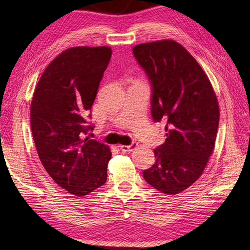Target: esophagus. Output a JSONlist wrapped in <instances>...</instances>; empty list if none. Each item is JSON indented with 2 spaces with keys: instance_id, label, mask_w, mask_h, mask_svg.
<instances>
[{
  "instance_id": "obj_1",
  "label": "esophagus",
  "mask_w": 250,
  "mask_h": 250,
  "mask_svg": "<svg viewBox=\"0 0 250 250\" xmlns=\"http://www.w3.org/2000/svg\"><path fill=\"white\" fill-rule=\"evenodd\" d=\"M136 147H137V143H136V142H132L130 145H120V146H119L120 149H121L122 151H125V152H129V151L134 150Z\"/></svg>"
}]
</instances>
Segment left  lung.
Listing matches in <instances>:
<instances>
[{
    "label": "left lung",
    "mask_w": 250,
    "mask_h": 250,
    "mask_svg": "<svg viewBox=\"0 0 250 250\" xmlns=\"http://www.w3.org/2000/svg\"><path fill=\"white\" fill-rule=\"evenodd\" d=\"M132 52L150 83L151 116L164 124L166 137L143 176L161 192L177 194L201 176L213 153L219 125L216 94L199 63L175 41L140 44Z\"/></svg>",
    "instance_id": "1"
}]
</instances>
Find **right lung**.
I'll use <instances>...</instances> for the list:
<instances>
[{
    "instance_id": "obj_1",
    "label": "right lung",
    "mask_w": 250,
    "mask_h": 250,
    "mask_svg": "<svg viewBox=\"0 0 250 250\" xmlns=\"http://www.w3.org/2000/svg\"><path fill=\"white\" fill-rule=\"evenodd\" d=\"M111 57L109 47H73L52 60L31 102V130L40 160L61 188L87 195L107 179L108 146L87 137L92 104Z\"/></svg>"
}]
</instances>
